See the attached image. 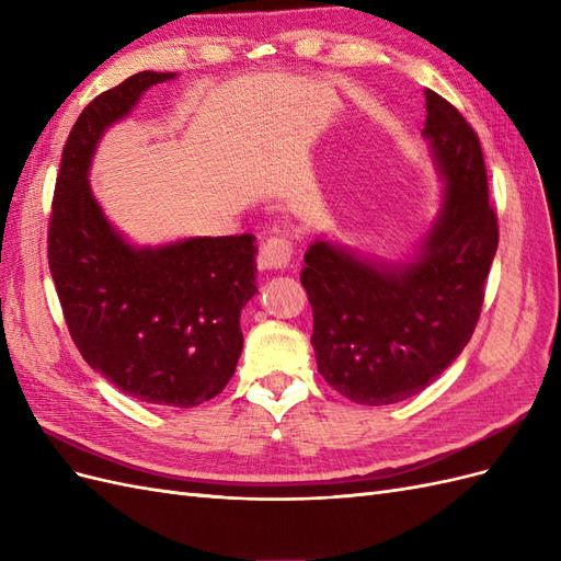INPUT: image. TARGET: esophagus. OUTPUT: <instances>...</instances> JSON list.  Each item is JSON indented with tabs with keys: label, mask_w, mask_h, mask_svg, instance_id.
Listing matches in <instances>:
<instances>
[{
	"label": "esophagus",
	"mask_w": 561,
	"mask_h": 561,
	"mask_svg": "<svg viewBox=\"0 0 561 561\" xmlns=\"http://www.w3.org/2000/svg\"><path fill=\"white\" fill-rule=\"evenodd\" d=\"M293 260V243L287 236H271L260 250V264L264 268H285Z\"/></svg>",
	"instance_id": "1"
}]
</instances>
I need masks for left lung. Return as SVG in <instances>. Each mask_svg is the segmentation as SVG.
I'll use <instances>...</instances> for the list:
<instances>
[{"mask_svg":"<svg viewBox=\"0 0 561 561\" xmlns=\"http://www.w3.org/2000/svg\"><path fill=\"white\" fill-rule=\"evenodd\" d=\"M423 138L445 175V196L414 262H365L328 241L304 254L318 371L358 404L412 398L458 358L480 320L499 248L478 133L431 89Z\"/></svg>","mask_w":561,"mask_h":561,"instance_id":"obj_1","label":"left lung"}]
</instances>
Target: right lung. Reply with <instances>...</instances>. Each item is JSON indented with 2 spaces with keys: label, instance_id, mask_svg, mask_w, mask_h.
Returning a JSON list of instances; mask_svg holds the SVG:
<instances>
[{
  "label": "right lung",
  "instance_id": "1",
  "mask_svg": "<svg viewBox=\"0 0 561 561\" xmlns=\"http://www.w3.org/2000/svg\"><path fill=\"white\" fill-rule=\"evenodd\" d=\"M173 77L138 72L79 114L56 178L48 268L83 360L135 400L196 407L222 393L241 358V309L257 293L254 236L133 248L87 180L105 128Z\"/></svg>",
  "mask_w": 561,
  "mask_h": 561
}]
</instances>
